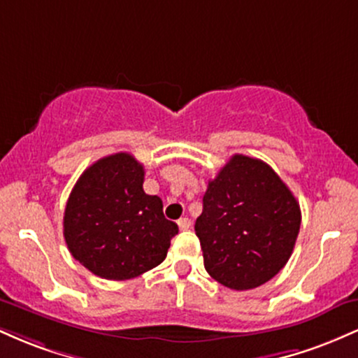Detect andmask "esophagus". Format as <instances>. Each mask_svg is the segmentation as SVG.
Instances as JSON below:
<instances>
[{"label": "esophagus", "instance_id": "34e87169", "mask_svg": "<svg viewBox=\"0 0 358 358\" xmlns=\"http://www.w3.org/2000/svg\"><path fill=\"white\" fill-rule=\"evenodd\" d=\"M178 227L180 231H188L192 227V220L188 217H183V219L178 220Z\"/></svg>", "mask_w": 358, "mask_h": 358}]
</instances>
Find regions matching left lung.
<instances>
[{"label":"left lung","instance_id":"8db88e82","mask_svg":"<svg viewBox=\"0 0 358 358\" xmlns=\"http://www.w3.org/2000/svg\"><path fill=\"white\" fill-rule=\"evenodd\" d=\"M301 210L268 163L234 155L208 182L195 234L207 273L231 289H252L286 266Z\"/></svg>","mask_w":358,"mask_h":358}]
</instances>
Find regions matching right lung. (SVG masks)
Instances as JSON below:
<instances>
[{"mask_svg":"<svg viewBox=\"0 0 358 358\" xmlns=\"http://www.w3.org/2000/svg\"><path fill=\"white\" fill-rule=\"evenodd\" d=\"M145 168L129 153L90 165L72 188L64 237L73 259L96 276L124 281L165 261L178 225L159 196L143 190Z\"/></svg>","mask_w":358,"mask_h":358,"instance_id":"add662e5","label":"right lung"}]
</instances>
